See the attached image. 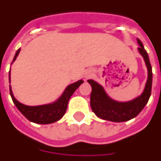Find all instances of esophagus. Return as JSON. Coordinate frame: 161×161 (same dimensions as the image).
I'll return each mask as SVG.
<instances>
[{
  "label": "esophagus",
  "mask_w": 161,
  "mask_h": 161,
  "mask_svg": "<svg viewBox=\"0 0 161 161\" xmlns=\"http://www.w3.org/2000/svg\"><path fill=\"white\" fill-rule=\"evenodd\" d=\"M92 73L91 72V71H88V72L86 74L85 77L86 78V79H87V78H89V77H91V76H92Z\"/></svg>",
  "instance_id": "esophagus-1"
}]
</instances>
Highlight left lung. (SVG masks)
Wrapping results in <instances>:
<instances>
[{
  "label": "left lung",
  "instance_id": "1",
  "mask_svg": "<svg viewBox=\"0 0 161 161\" xmlns=\"http://www.w3.org/2000/svg\"><path fill=\"white\" fill-rule=\"evenodd\" d=\"M139 44L138 51L143 57L147 69V79L145 87L142 94L132 100L126 102H120L114 100L106 93L104 87L93 80H88L87 81L92 86L91 92V108L95 115L101 119L116 123L125 122L136 118L142 111L151 95L153 73L150 64L148 55L144 49L142 41L137 38Z\"/></svg>",
  "mask_w": 161,
  "mask_h": 161
}]
</instances>
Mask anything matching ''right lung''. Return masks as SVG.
Returning <instances> with one entry per match:
<instances>
[{
	"label": "right lung",
	"mask_w": 161,
	"mask_h": 161,
	"mask_svg": "<svg viewBox=\"0 0 161 161\" xmlns=\"http://www.w3.org/2000/svg\"><path fill=\"white\" fill-rule=\"evenodd\" d=\"M19 51H20V49H19L16 51L12 63H14V62L16 60ZM9 82H10V72H9ZM82 83H83V80H80L78 81L74 82L68 86L63 91V94L53 103L46 104V105H36V106L25 105L19 102L14 96L11 85L9 86V90H10L12 99L14 103V105H16V107L18 108L19 111H20L28 120L35 124H49L55 123L63 118V115L65 114L67 111L69 98Z\"/></svg>",
	"instance_id": "right-lung-1"
}]
</instances>
